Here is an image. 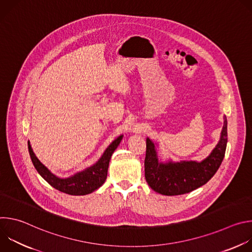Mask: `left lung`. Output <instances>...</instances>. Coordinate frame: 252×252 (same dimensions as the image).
I'll use <instances>...</instances> for the list:
<instances>
[{
	"instance_id": "left-lung-1",
	"label": "left lung",
	"mask_w": 252,
	"mask_h": 252,
	"mask_svg": "<svg viewBox=\"0 0 252 252\" xmlns=\"http://www.w3.org/2000/svg\"><path fill=\"white\" fill-rule=\"evenodd\" d=\"M227 122L221 130L220 140L212 153L201 162L181 161L161 163L158 161L154 142L147 138L145 176L149 186L163 195L189 193L205 185L218 171L226 150Z\"/></svg>"
}]
</instances>
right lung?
Listing matches in <instances>:
<instances>
[{"mask_svg": "<svg viewBox=\"0 0 252 252\" xmlns=\"http://www.w3.org/2000/svg\"><path fill=\"white\" fill-rule=\"evenodd\" d=\"M122 138L123 135L116 138L109 146V148L104 151L98 161L93 166L63 179L54 175L45 165L40 162V160L35 158L34 154L32 153L30 142L28 143V148L33 166L45 181L54 189L70 195H86L97 189L105 182L111 158L120 145Z\"/></svg>", "mask_w": 252, "mask_h": 252, "instance_id": "obj_1", "label": "right lung"}]
</instances>
